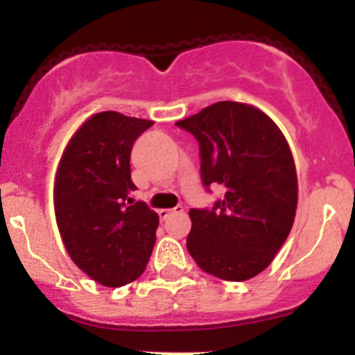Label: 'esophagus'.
Wrapping results in <instances>:
<instances>
[{"label": "esophagus", "mask_w": 355, "mask_h": 355, "mask_svg": "<svg viewBox=\"0 0 355 355\" xmlns=\"http://www.w3.org/2000/svg\"><path fill=\"white\" fill-rule=\"evenodd\" d=\"M181 211H183V206H175V208H172V209H159L158 215L162 220H165V218H167V216H171L172 213H181Z\"/></svg>", "instance_id": "esophagus-1"}]
</instances>
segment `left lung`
I'll use <instances>...</instances> for the list:
<instances>
[{"label": "left lung", "mask_w": 355, "mask_h": 355, "mask_svg": "<svg viewBox=\"0 0 355 355\" xmlns=\"http://www.w3.org/2000/svg\"><path fill=\"white\" fill-rule=\"evenodd\" d=\"M175 124L199 142L205 187H225L211 209L188 213V252L206 274L252 279L274 261L297 211V171L283 131L265 112L236 101H218Z\"/></svg>", "instance_id": "1"}]
</instances>
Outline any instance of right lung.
I'll return each instance as SVG.
<instances>
[{"mask_svg":"<svg viewBox=\"0 0 355 355\" xmlns=\"http://www.w3.org/2000/svg\"><path fill=\"white\" fill-rule=\"evenodd\" d=\"M153 121L101 112L78 128L55 178V216L78 268L108 288L133 283L146 270L159 218L133 202L130 156Z\"/></svg>","mask_w":355,"mask_h":355,"instance_id":"right-lung-1","label":"right lung"}]
</instances>
